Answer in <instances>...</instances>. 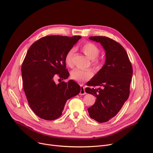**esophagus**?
<instances>
[{
	"label": "esophagus",
	"instance_id": "1",
	"mask_svg": "<svg viewBox=\"0 0 153 153\" xmlns=\"http://www.w3.org/2000/svg\"><path fill=\"white\" fill-rule=\"evenodd\" d=\"M86 94V92L85 91V88L83 85H80V91L79 93V95H85Z\"/></svg>",
	"mask_w": 153,
	"mask_h": 153
}]
</instances>
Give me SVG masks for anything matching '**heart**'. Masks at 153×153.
Segmentation results:
<instances>
[{
  "mask_svg": "<svg viewBox=\"0 0 153 153\" xmlns=\"http://www.w3.org/2000/svg\"><path fill=\"white\" fill-rule=\"evenodd\" d=\"M84 53L90 59H92V65L95 68L100 66V62L96 58L100 53V49L95 44L91 42H87L81 47ZM75 52V49L72 48L69 49L65 56V62L69 66H72V58ZM94 75V72L91 69H80L75 68L71 71V77L78 82H83L89 79Z\"/></svg>",
  "mask_w": 153,
  "mask_h": 153,
  "instance_id": "heart-1",
  "label": "heart"
}]
</instances>
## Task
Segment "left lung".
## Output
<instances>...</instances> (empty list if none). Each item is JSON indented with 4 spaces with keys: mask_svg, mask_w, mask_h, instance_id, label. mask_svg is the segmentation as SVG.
Returning <instances> with one entry per match:
<instances>
[{
    "mask_svg": "<svg viewBox=\"0 0 153 153\" xmlns=\"http://www.w3.org/2000/svg\"><path fill=\"white\" fill-rule=\"evenodd\" d=\"M89 39L100 43L105 51L104 65L87 83L85 91L96 97L95 104L88 108L90 117L102 123L114 117L127 100L133 69L126 51L115 40L103 36Z\"/></svg>",
    "mask_w": 153,
    "mask_h": 153,
    "instance_id": "1",
    "label": "left lung"
}]
</instances>
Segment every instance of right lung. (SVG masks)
I'll return each mask as SVG.
<instances>
[{
    "label": "right lung",
    "mask_w": 153,
    "mask_h": 153,
    "mask_svg": "<svg viewBox=\"0 0 153 153\" xmlns=\"http://www.w3.org/2000/svg\"><path fill=\"white\" fill-rule=\"evenodd\" d=\"M81 37L45 36L29 47L22 67L23 88L30 108L40 118L58 119L67 100L80 91L73 80L57 84L55 79L68 78L65 56Z\"/></svg>",
    "instance_id": "obj_1"
}]
</instances>
